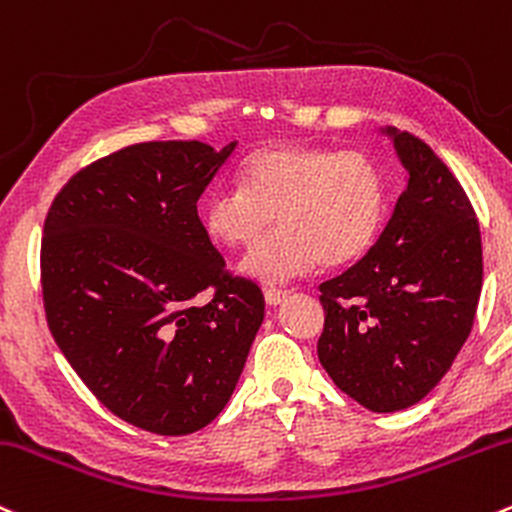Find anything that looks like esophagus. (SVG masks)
Listing matches in <instances>:
<instances>
[{"instance_id":"34e87169","label":"esophagus","mask_w":512,"mask_h":512,"mask_svg":"<svg viewBox=\"0 0 512 512\" xmlns=\"http://www.w3.org/2000/svg\"><path fill=\"white\" fill-rule=\"evenodd\" d=\"M286 296H289V291L286 289H265V299H267V303L269 306H279V303H282Z\"/></svg>"}]
</instances>
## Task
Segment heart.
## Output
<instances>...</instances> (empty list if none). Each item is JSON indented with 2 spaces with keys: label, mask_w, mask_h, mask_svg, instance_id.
<instances>
[{
  "label": "heart",
  "mask_w": 512,
  "mask_h": 512,
  "mask_svg": "<svg viewBox=\"0 0 512 512\" xmlns=\"http://www.w3.org/2000/svg\"><path fill=\"white\" fill-rule=\"evenodd\" d=\"M389 211L381 167L355 150L277 143L255 150L238 170V189H218L201 204L211 243L247 250L274 217L280 230L245 257L240 272L260 284H284L318 262L342 267L359 260Z\"/></svg>",
  "instance_id": "obj_1"
}]
</instances>
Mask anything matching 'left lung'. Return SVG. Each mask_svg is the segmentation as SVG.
Returning a JSON list of instances; mask_svg holds the SVG:
<instances>
[{
    "instance_id": "8db88e82",
    "label": "left lung",
    "mask_w": 512,
    "mask_h": 512,
    "mask_svg": "<svg viewBox=\"0 0 512 512\" xmlns=\"http://www.w3.org/2000/svg\"><path fill=\"white\" fill-rule=\"evenodd\" d=\"M406 170L372 250L320 284L318 359L340 391L374 413L423 401L469 338L484 282L476 213L423 140L379 128Z\"/></svg>"
}]
</instances>
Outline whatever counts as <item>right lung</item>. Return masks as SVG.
Listing matches in <instances>:
<instances>
[{
	"label": "right lung",
	"mask_w": 512,
	"mask_h": 512,
	"mask_svg": "<svg viewBox=\"0 0 512 512\" xmlns=\"http://www.w3.org/2000/svg\"><path fill=\"white\" fill-rule=\"evenodd\" d=\"M235 145H128L77 172L43 226L50 333L111 413L155 435L226 408L265 320L260 286L230 277L196 213Z\"/></svg>",
	"instance_id": "add662e5"
}]
</instances>
